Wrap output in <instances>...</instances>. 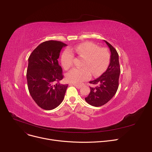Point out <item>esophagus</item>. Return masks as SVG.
Instances as JSON below:
<instances>
[{
    "label": "esophagus",
    "mask_w": 152,
    "mask_h": 152,
    "mask_svg": "<svg viewBox=\"0 0 152 152\" xmlns=\"http://www.w3.org/2000/svg\"><path fill=\"white\" fill-rule=\"evenodd\" d=\"M69 85H72V86H75L77 89H81L82 86L81 85H77V84H69Z\"/></svg>",
    "instance_id": "34e87169"
}]
</instances>
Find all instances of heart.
I'll return each mask as SVG.
<instances>
[{"mask_svg": "<svg viewBox=\"0 0 152 152\" xmlns=\"http://www.w3.org/2000/svg\"><path fill=\"white\" fill-rule=\"evenodd\" d=\"M84 58L83 61V68H73L66 75L67 80L75 84H80L88 80L94 76L102 74L107 68L110 60V55L105 48H100L99 45L91 42H86L79 44L71 49H66L61 56V63L64 69H69L73 64L75 55Z\"/></svg>", "mask_w": 152, "mask_h": 152, "instance_id": "heart-1", "label": "heart"}]
</instances>
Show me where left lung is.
<instances>
[{"instance_id":"1","label":"left lung","mask_w":152,"mask_h":152,"mask_svg":"<svg viewBox=\"0 0 152 152\" xmlns=\"http://www.w3.org/2000/svg\"><path fill=\"white\" fill-rule=\"evenodd\" d=\"M111 52L110 62L105 73L99 78L89 83L97 85L95 87H90L91 92L85 100L94 107H101L110 101L116 93L119 86V77L121 73L119 63V55L115 48L107 41Z\"/></svg>"}]
</instances>
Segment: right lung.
<instances>
[{
  "mask_svg": "<svg viewBox=\"0 0 152 152\" xmlns=\"http://www.w3.org/2000/svg\"><path fill=\"white\" fill-rule=\"evenodd\" d=\"M60 41H47L39 44L29 55L27 83L31 97L41 108L51 110L63 100L68 84L59 83L63 78L58 59L63 48Z\"/></svg>",
  "mask_w": 152,
  "mask_h": 152,
  "instance_id": "obj_1",
  "label": "right lung"
}]
</instances>
